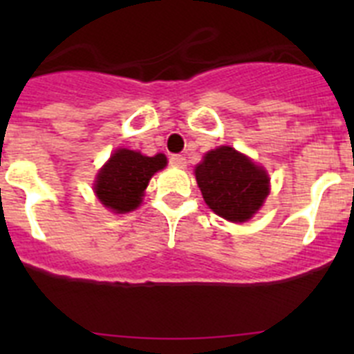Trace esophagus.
<instances>
[{"label": "esophagus", "mask_w": 354, "mask_h": 354, "mask_svg": "<svg viewBox=\"0 0 354 354\" xmlns=\"http://www.w3.org/2000/svg\"><path fill=\"white\" fill-rule=\"evenodd\" d=\"M170 162L174 165V167H186V158L180 154H171L170 156Z\"/></svg>", "instance_id": "esophagus-1"}]
</instances>
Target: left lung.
Segmentation results:
<instances>
[{"instance_id": "8db88e82", "label": "left lung", "mask_w": 354, "mask_h": 354, "mask_svg": "<svg viewBox=\"0 0 354 354\" xmlns=\"http://www.w3.org/2000/svg\"><path fill=\"white\" fill-rule=\"evenodd\" d=\"M205 204L228 221H246L270 193L268 175L232 147L211 150L195 168Z\"/></svg>"}]
</instances>
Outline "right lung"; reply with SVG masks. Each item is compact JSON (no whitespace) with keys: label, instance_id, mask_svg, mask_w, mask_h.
I'll use <instances>...</instances> for the list:
<instances>
[{"label":"right lung","instance_id":"add662e5","mask_svg":"<svg viewBox=\"0 0 354 354\" xmlns=\"http://www.w3.org/2000/svg\"><path fill=\"white\" fill-rule=\"evenodd\" d=\"M167 167V158H152L127 149H118L95 180V195L101 204L115 212H129L142 202L150 177Z\"/></svg>","mask_w":354,"mask_h":354}]
</instances>
